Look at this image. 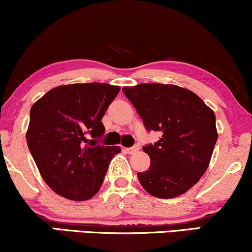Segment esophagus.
Here are the masks:
<instances>
[{
  "mask_svg": "<svg viewBox=\"0 0 252 252\" xmlns=\"http://www.w3.org/2000/svg\"><path fill=\"white\" fill-rule=\"evenodd\" d=\"M139 150H140V146H139L138 144L134 145V146H132V147H129V148H126V151L128 152L129 154H133V153H135V152H138Z\"/></svg>",
  "mask_w": 252,
  "mask_h": 252,
  "instance_id": "34e87169",
  "label": "esophagus"
}]
</instances>
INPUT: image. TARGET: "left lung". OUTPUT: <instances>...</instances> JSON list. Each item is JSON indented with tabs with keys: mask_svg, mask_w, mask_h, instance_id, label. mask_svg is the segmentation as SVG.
<instances>
[{
	"mask_svg": "<svg viewBox=\"0 0 252 252\" xmlns=\"http://www.w3.org/2000/svg\"><path fill=\"white\" fill-rule=\"evenodd\" d=\"M123 91L146 129L162 134L142 147L151 166L138 173L139 182L155 197L182 195L209 166L217 141L215 114L194 92L176 85L139 84Z\"/></svg>",
	"mask_w": 252,
	"mask_h": 252,
	"instance_id": "1",
	"label": "left lung"
}]
</instances>
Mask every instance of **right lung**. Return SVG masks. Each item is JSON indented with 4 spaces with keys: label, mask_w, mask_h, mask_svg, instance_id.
<instances>
[{
    "label": "right lung",
    "mask_w": 252,
    "mask_h": 252,
    "mask_svg": "<svg viewBox=\"0 0 252 252\" xmlns=\"http://www.w3.org/2000/svg\"><path fill=\"white\" fill-rule=\"evenodd\" d=\"M119 91L104 83L71 84L50 90L32 105L27 144L56 194L85 201L100 189L112 158L121 151L99 145L101 119Z\"/></svg>",
    "instance_id": "right-lung-1"
}]
</instances>
